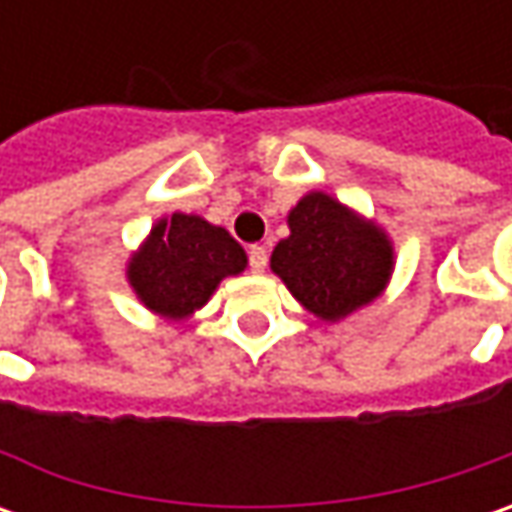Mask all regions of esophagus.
Returning a JSON list of instances; mask_svg holds the SVG:
<instances>
[{"label":"esophagus","mask_w":512,"mask_h":512,"mask_svg":"<svg viewBox=\"0 0 512 512\" xmlns=\"http://www.w3.org/2000/svg\"><path fill=\"white\" fill-rule=\"evenodd\" d=\"M247 256H250V270H253V273H262L267 267V250L262 245L250 247Z\"/></svg>","instance_id":"1"}]
</instances>
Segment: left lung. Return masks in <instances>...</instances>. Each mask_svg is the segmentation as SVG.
Wrapping results in <instances>:
<instances>
[{
	"label": "left lung",
	"mask_w": 512,
	"mask_h": 512,
	"mask_svg": "<svg viewBox=\"0 0 512 512\" xmlns=\"http://www.w3.org/2000/svg\"><path fill=\"white\" fill-rule=\"evenodd\" d=\"M290 236L273 247L270 270L293 299L322 322H342L382 296L396 267V247L376 219L310 190L287 213Z\"/></svg>",
	"instance_id": "obj_1"
}]
</instances>
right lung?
Wrapping results in <instances>:
<instances>
[{
  "instance_id": "right-lung-1",
  "label": "right lung",
  "mask_w": 512,
  "mask_h": 512,
  "mask_svg": "<svg viewBox=\"0 0 512 512\" xmlns=\"http://www.w3.org/2000/svg\"><path fill=\"white\" fill-rule=\"evenodd\" d=\"M247 267L245 247L196 213L162 216L130 253L125 279L150 313L185 322L210 302L227 276Z\"/></svg>"
}]
</instances>
